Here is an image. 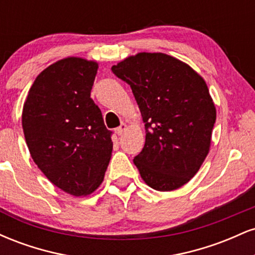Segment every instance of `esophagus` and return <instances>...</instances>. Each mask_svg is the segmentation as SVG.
<instances>
[{"instance_id":"obj_1","label":"esophagus","mask_w":255,"mask_h":255,"mask_svg":"<svg viewBox=\"0 0 255 255\" xmlns=\"http://www.w3.org/2000/svg\"><path fill=\"white\" fill-rule=\"evenodd\" d=\"M126 130H127V125H126V124H121V125H120V127H118L115 129L118 135H122V134H124Z\"/></svg>"}]
</instances>
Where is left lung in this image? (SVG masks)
Wrapping results in <instances>:
<instances>
[{"mask_svg":"<svg viewBox=\"0 0 255 255\" xmlns=\"http://www.w3.org/2000/svg\"><path fill=\"white\" fill-rule=\"evenodd\" d=\"M130 85L145 124V145L134 158L144 182L170 192L191 181L211 147L216 107L191 66L163 52H137L111 67Z\"/></svg>","mask_w":255,"mask_h":255,"instance_id":"1","label":"left lung"}]
</instances>
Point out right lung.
<instances>
[{"instance_id":"right-lung-1","label":"right lung","mask_w":255,"mask_h":255,"mask_svg":"<svg viewBox=\"0 0 255 255\" xmlns=\"http://www.w3.org/2000/svg\"><path fill=\"white\" fill-rule=\"evenodd\" d=\"M98 63L66 57L36 78L22 109L32 159L48 180L74 197L103 182L113 152L111 131L91 98Z\"/></svg>"}]
</instances>
